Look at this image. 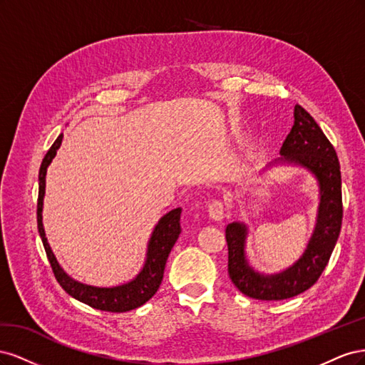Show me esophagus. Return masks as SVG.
<instances>
[{
	"instance_id": "1",
	"label": "esophagus",
	"mask_w": 365,
	"mask_h": 365,
	"mask_svg": "<svg viewBox=\"0 0 365 365\" xmlns=\"http://www.w3.org/2000/svg\"><path fill=\"white\" fill-rule=\"evenodd\" d=\"M208 216L216 222H220L225 217V205L222 201H213L208 205Z\"/></svg>"
}]
</instances>
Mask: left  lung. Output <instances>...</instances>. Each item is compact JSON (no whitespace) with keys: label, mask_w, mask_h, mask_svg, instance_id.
I'll use <instances>...</instances> for the list:
<instances>
[{"label":"left lung","mask_w":365,"mask_h":365,"mask_svg":"<svg viewBox=\"0 0 365 365\" xmlns=\"http://www.w3.org/2000/svg\"><path fill=\"white\" fill-rule=\"evenodd\" d=\"M280 155L263 170L289 164L311 172L318 184L317 220L300 259L289 268L274 274H264L251 267L245 251L248 227L244 222L227 225L230 279L242 294L256 300H286L311 288L326 268L342 222L341 170L336 152L312 115L300 105L294 108V126L283 141Z\"/></svg>","instance_id":"8db88e82"}]
</instances>
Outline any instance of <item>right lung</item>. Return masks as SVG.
<instances>
[{"instance_id":"1","label":"right lung","mask_w":365,"mask_h":365,"mask_svg":"<svg viewBox=\"0 0 365 365\" xmlns=\"http://www.w3.org/2000/svg\"><path fill=\"white\" fill-rule=\"evenodd\" d=\"M63 134H61L53 146L48 149L47 155L43 157L41 169H39V195H38V230L39 236L42 239L43 248H46L48 262L51 264V269L54 272V277L59 282L63 291L70 294L76 300H79L94 309H101L105 312H128L132 309H137L141 304H145L148 300L155 295L158 291L163 274L165 268V262H168L169 254L178 240L181 233V207L170 210L165 213L158 224L153 228L150 239L148 242L146 250V259L143 264L141 271L135 275L134 279L121 283L117 286H93L86 284L79 280L73 279L71 275L63 271L59 264L56 256H54L51 247L48 245V240L46 236V230L42 224V208H43V196H46V175L48 165L51 164L53 158L56 157V152L62 145Z\"/></svg>"}]
</instances>
